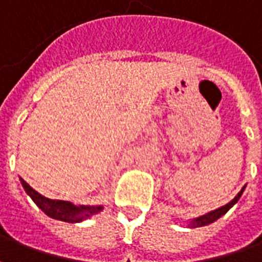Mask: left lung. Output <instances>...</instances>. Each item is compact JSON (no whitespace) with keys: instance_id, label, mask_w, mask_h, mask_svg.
Here are the masks:
<instances>
[{"instance_id":"1","label":"left lung","mask_w":262,"mask_h":262,"mask_svg":"<svg viewBox=\"0 0 262 262\" xmlns=\"http://www.w3.org/2000/svg\"><path fill=\"white\" fill-rule=\"evenodd\" d=\"M244 188H241V191H239L238 194L234 197L233 200L230 201V203H227L226 206H223V207L217 208V210H213V211H210V213L204 214V215H200V217H197V219H194V220L190 221V224H188V227H191V228H194V227H203V226H207V224H211V223H214V221L217 220V219H220L221 215H224V214L230 210V208L233 207L234 204L237 203V201L239 200V197H241V194H243V191H244Z\"/></svg>"}]
</instances>
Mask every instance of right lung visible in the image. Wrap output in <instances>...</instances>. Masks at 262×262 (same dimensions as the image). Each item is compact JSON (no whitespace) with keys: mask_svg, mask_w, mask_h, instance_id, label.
<instances>
[{"mask_svg":"<svg viewBox=\"0 0 262 262\" xmlns=\"http://www.w3.org/2000/svg\"><path fill=\"white\" fill-rule=\"evenodd\" d=\"M21 184H23L24 190L27 191V194L34 200L36 206L48 217L55 219V220L65 221V223H80V221L89 219L93 214H98L103 210V206H75L69 201L51 200L35 191L28 183L24 182L23 179H21Z\"/></svg>","mask_w":262,"mask_h":262,"instance_id":"right-lung-1","label":"right lung"}]
</instances>
